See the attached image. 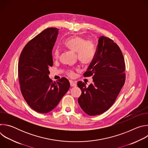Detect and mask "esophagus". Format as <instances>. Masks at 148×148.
<instances>
[{
    "label": "esophagus",
    "mask_w": 148,
    "mask_h": 148,
    "mask_svg": "<svg viewBox=\"0 0 148 148\" xmlns=\"http://www.w3.org/2000/svg\"><path fill=\"white\" fill-rule=\"evenodd\" d=\"M70 86L71 87H76L77 86V82L75 81H73L72 80H70Z\"/></svg>",
    "instance_id": "34e87169"
}]
</instances>
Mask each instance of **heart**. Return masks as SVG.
I'll return each instance as SVG.
<instances>
[{
    "label": "heart",
    "instance_id": "1",
    "mask_svg": "<svg viewBox=\"0 0 148 148\" xmlns=\"http://www.w3.org/2000/svg\"><path fill=\"white\" fill-rule=\"evenodd\" d=\"M64 46L69 50L76 53L79 61L83 64H89L94 60L96 49L94 42L91 40H86L85 38L80 36H73L67 38L64 43ZM53 57L58 58L59 57V50L56 49L53 53ZM69 75L73 77L74 75L73 71L70 70Z\"/></svg>",
    "mask_w": 148,
    "mask_h": 148
}]
</instances>
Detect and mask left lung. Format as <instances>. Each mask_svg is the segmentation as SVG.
<instances>
[{"mask_svg": "<svg viewBox=\"0 0 148 148\" xmlns=\"http://www.w3.org/2000/svg\"><path fill=\"white\" fill-rule=\"evenodd\" d=\"M125 64L119 46L108 37L99 38L96 54L85 77H92L88 87L77 82L81 95L78 102L87 114L95 116L107 111L115 102L125 81Z\"/></svg>", "mask_w": 148, "mask_h": 148, "instance_id": "obj_1", "label": "left lung"}]
</instances>
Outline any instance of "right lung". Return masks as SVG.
Returning a JSON list of instances; mask_svg holds the SVG:
<instances>
[{
    "instance_id": "obj_1",
    "label": "right lung",
    "mask_w": 148,
    "mask_h": 148,
    "mask_svg": "<svg viewBox=\"0 0 148 148\" xmlns=\"http://www.w3.org/2000/svg\"><path fill=\"white\" fill-rule=\"evenodd\" d=\"M58 29L47 28L27 43L20 54L18 75L21 92L35 111L45 114L52 111L69 91V81L62 77L53 81L49 77L53 65L52 50Z\"/></svg>"
}]
</instances>
